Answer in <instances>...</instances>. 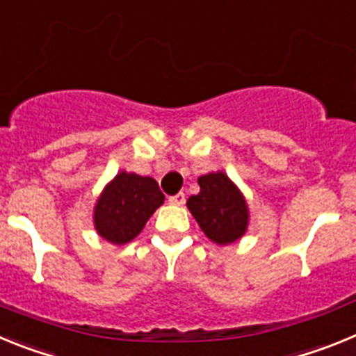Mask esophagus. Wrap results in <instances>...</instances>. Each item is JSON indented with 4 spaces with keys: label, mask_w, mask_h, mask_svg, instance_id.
I'll use <instances>...</instances> for the list:
<instances>
[{
    "label": "esophagus",
    "mask_w": 356,
    "mask_h": 356,
    "mask_svg": "<svg viewBox=\"0 0 356 356\" xmlns=\"http://www.w3.org/2000/svg\"><path fill=\"white\" fill-rule=\"evenodd\" d=\"M169 203H171V205H184L185 203V194L184 193H178V194H175V196H169Z\"/></svg>",
    "instance_id": "34e87169"
}]
</instances>
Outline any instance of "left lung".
Wrapping results in <instances>:
<instances>
[{
	"instance_id": "obj_1",
	"label": "left lung",
	"mask_w": 356,
	"mask_h": 356,
	"mask_svg": "<svg viewBox=\"0 0 356 356\" xmlns=\"http://www.w3.org/2000/svg\"><path fill=\"white\" fill-rule=\"evenodd\" d=\"M200 194L187 200V207L203 234L216 244H232L246 234L250 210L246 200L225 172H209L197 178Z\"/></svg>"
}]
</instances>
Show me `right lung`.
I'll return each instance as SVG.
<instances>
[{
    "instance_id": "obj_1",
    "label": "right lung",
    "mask_w": 356,
    "mask_h": 356,
    "mask_svg": "<svg viewBox=\"0 0 356 356\" xmlns=\"http://www.w3.org/2000/svg\"><path fill=\"white\" fill-rule=\"evenodd\" d=\"M162 203L163 194L153 178L121 171L97 197L94 228L105 241L121 246L143 232Z\"/></svg>"
}]
</instances>
